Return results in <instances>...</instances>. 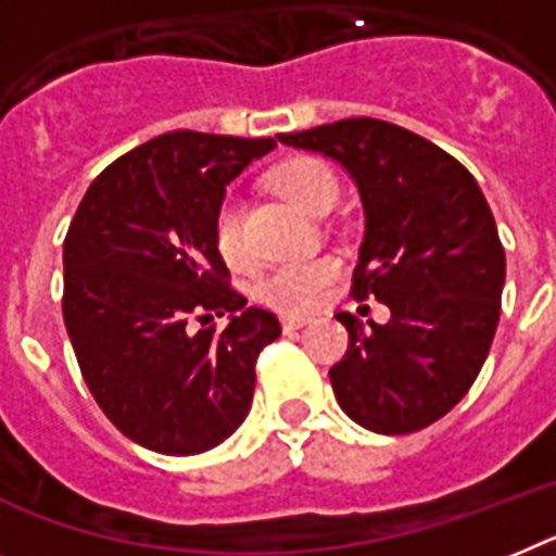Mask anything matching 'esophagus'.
<instances>
[{"mask_svg":"<svg viewBox=\"0 0 556 556\" xmlns=\"http://www.w3.org/2000/svg\"><path fill=\"white\" fill-rule=\"evenodd\" d=\"M307 321H311V316H293V314H288V316H282V330H300V328H305Z\"/></svg>","mask_w":556,"mask_h":556,"instance_id":"esophagus-1","label":"esophagus"}]
</instances>
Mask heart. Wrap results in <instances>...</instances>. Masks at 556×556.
Returning <instances> with one entry per match:
<instances>
[{
    "instance_id": "b5f03b06",
    "label": "heart",
    "mask_w": 556,
    "mask_h": 556,
    "mask_svg": "<svg viewBox=\"0 0 556 556\" xmlns=\"http://www.w3.org/2000/svg\"><path fill=\"white\" fill-rule=\"evenodd\" d=\"M279 189L288 198L302 206L305 212L319 214L321 208L333 206L339 198V180L325 163L314 157H300L277 172ZM214 245L228 265H242L249 260V240L242 228V206L240 200L226 198L214 214ZM339 265L330 256H316V260H288L274 268H268L256 279V296L270 307L279 311H307L328 293L333 286Z\"/></svg>"
}]
</instances>
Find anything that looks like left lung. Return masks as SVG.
<instances>
[{
    "label": "left lung",
    "mask_w": 556,
    "mask_h": 556,
    "mask_svg": "<svg viewBox=\"0 0 556 556\" xmlns=\"http://www.w3.org/2000/svg\"><path fill=\"white\" fill-rule=\"evenodd\" d=\"M342 163L365 206L353 296L390 321L336 314L350 344L330 367L339 407L370 432L407 435L444 418L478 379L506 282L497 226L478 180L444 149L379 118L279 135Z\"/></svg>",
    "instance_id": "8db88e82"
}]
</instances>
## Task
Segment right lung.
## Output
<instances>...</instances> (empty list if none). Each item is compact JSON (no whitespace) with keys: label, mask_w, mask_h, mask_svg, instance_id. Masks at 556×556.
Segmentation results:
<instances>
[{"label":"right lung","mask_w":556,"mask_h":556,"mask_svg":"<svg viewBox=\"0 0 556 556\" xmlns=\"http://www.w3.org/2000/svg\"><path fill=\"white\" fill-rule=\"evenodd\" d=\"M274 138L177 129L110 163L64 237V325L92 399L161 455L223 444L251 409L256 356L277 316L228 286L214 245L226 186ZM229 314L223 331L191 318Z\"/></svg>","instance_id":"add662e5"}]
</instances>
